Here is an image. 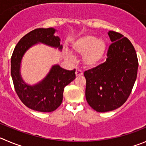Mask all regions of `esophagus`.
<instances>
[{"instance_id": "obj_1", "label": "esophagus", "mask_w": 146, "mask_h": 146, "mask_svg": "<svg viewBox=\"0 0 146 146\" xmlns=\"http://www.w3.org/2000/svg\"><path fill=\"white\" fill-rule=\"evenodd\" d=\"M75 74H76V77H80V76L83 75V73H82V71L76 70Z\"/></svg>"}]
</instances>
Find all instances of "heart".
Masks as SVG:
<instances>
[{"mask_svg": "<svg viewBox=\"0 0 146 146\" xmlns=\"http://www.w3.org/2000/svg\"><path fill=\"white\" fill-rule=\"evenodd\" d=\"M71 50L75 54L82 55L83 66L94 69L102 63L107 51V43L103 38L85 34L76 38L71 45ZM67 58L70 55L66 54Z\"/></svg>", "mask_w": 146, "mask_h": 146, "instance_id": "heart-1", "label": "heart"}]
</instances>
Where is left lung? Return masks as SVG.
I'll return each instance as SVG.
<instances>
[{"label": "left lung", "mask_w": 146, "mask_h": 146, "mask_svg": "<svg viewBox=\"0 0 146 146\" xmlns=\"http://www.w3.org/2000/svg\"><path fill=\"white\" fill-rule=\"evenodd\" d=\"M112 44L105 63L84 72L85 96L92 109L99 112L114 110L123 105L132 91L138 62L133 44L119 33H108Z\"/></svg>", "instance_id": "left-lung-1"}]
</instances>
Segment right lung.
<instances>
[{
    "label": "right lung",
    "instance_id": "1",
    "mask_svg": "<svg viewBox=\"0 0 146 146\" xmlns=\"http://www.w3.org/2000/svg\"><path fill=\"white\" fill-rule=\"evenodd\" d=\"M54 28L36 29L19 41L11 57V77L15 90L21 100L29 108L42 112L55 110L62 104L64 87L75 79V69L66 70L54 64L43 80L34 84L26 83L21 76L23 56L31 47L39 44L62 50L61 38L55 36Z\"/></svg>",
    "mask_w": 146,
    "mask_h": 146
}]
</instances>
